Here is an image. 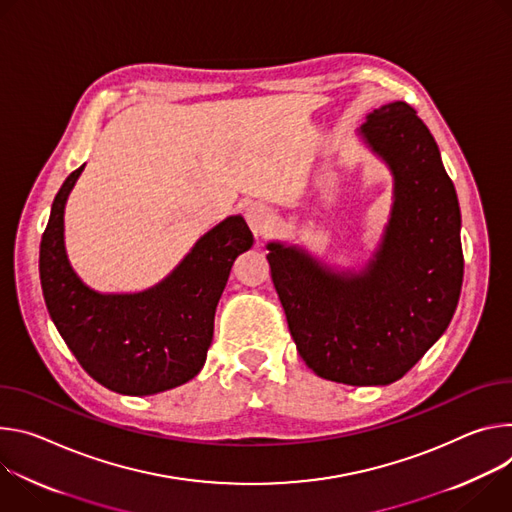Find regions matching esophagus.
I'll use <instances>...</instances> for the list:
<instances>
[{"mask_svg":"<svg viewBox=\"0 0 512 512\" xmlns=\"http://www.w3.org/2000/svg\"><path fill=\"white\" fill-rule=\"evenodd\" d=\"M246 221L256 236H262L270 230V225L274 223V213L268 205L256 201L246 209Z\"/></svg>","mask_w":512,"mask_h":512,"instance_id":"obj_1","label":"esophagus"}]
</instances>
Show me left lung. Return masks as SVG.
Returning a JSON list of instances; mask_svg holds the SVG:
<instances>
[{
    "instance_id": "1",
    "label": "left lung",
    "mask_w": 512,
    "mask_h": 512,
    "mask_svg": "<svg viewBox=\"0 0 512 512\" xmlns=\"http://www.w3.org/2000/svg\"><path fill=\"white\" fill-rule=\"evenodd\" d=\"M360 134L394 175L390 221L368 268L337 274L282 244H268L266 258L305 364L325 380L384 386L425 356L456 313L462 217L439 148L409 103L374 109Z\"/></svg>"
}]
</instances>
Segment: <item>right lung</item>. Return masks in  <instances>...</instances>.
<instances>
[{"mask_svg":"<svg viewBox=\"0 0 512 512\" xmlns=\"http://www.w3.org/2000/svg\"><path fill=\"white\" fill-rule=\"evenodd\" d=\"M83 166L56 193L40 242L46 309L83 370L109 390L154 394L185 384L205 364L213 317L234 260L254 238L242 215L207 232L160 285L99 295L73 272L63 242L67 197Z\"/></svg>","mask_w":512,"mask_h":512,"instance_id":"1","label":"right lung"}]
</instances>
